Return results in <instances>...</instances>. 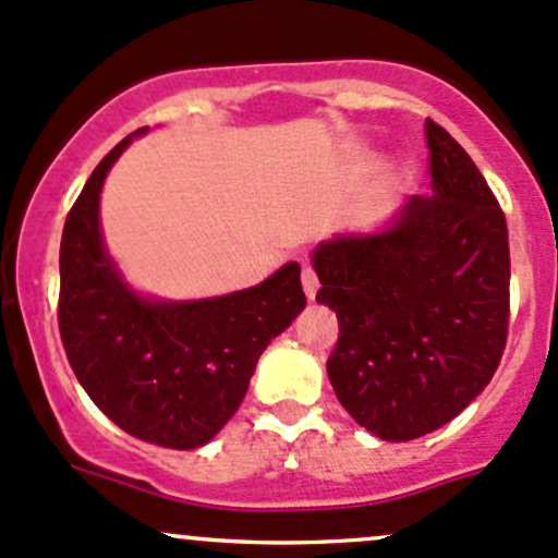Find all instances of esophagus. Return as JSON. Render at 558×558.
Segmentation results:
<instances>
[{
  "label": "esophagus",
  "instance_id": "obj_1",
  "mask_svg": "<svg viewBox=\"0 0 558 558\" xmlns=\"http://www.w3.org/2000/svg\"><path fill=\"white\" fill-rule=\"evenodd\" d=\"M302 289H305L307 300H315V294H318V275L313 267L302 269Z\"/></svg>",
  "mask_w": 558,
  "mask_h": 558
}]
</instances>
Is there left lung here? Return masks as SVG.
<instances>
[{
	"label": "left lung",
	"mask_w": 558,
	"mask_h": 558,
	"mask_svg": "<svg viewBox=\"0 0 558 558\" xmlns=\"http://www.w3.org/2000/svg\"><path fill=\"white\" fill-rule=\"evenodd\" d=\"M432 196H413L378 234H340L313 253L340 337L326 362L356 424L408 442L456 418L494 378L508 342V221L466 150L426 121Z\"/></svg>",
	"instance_id": "1"
}]
</instances>
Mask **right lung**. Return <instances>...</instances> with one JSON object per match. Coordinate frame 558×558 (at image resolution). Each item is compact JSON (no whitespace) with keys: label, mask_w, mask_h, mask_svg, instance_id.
Returning <instances> with one entry per match:
<instances>
[{"label":"right lung","mask_w":558,"mask_h":558,"mask_svg":"<svg viewBox=\"0 0 558 558\" xmlns=\"http://www.w3.org/2000/svg\"><path fill=\"white\" fill-rule=\"evenodd\" d=\"M129 143L132 134L99 161L66 216L61 342L72 373L112 424L137 440L191 451L238 413L258 356L307 300L296 262L253 289L213 300L154 302L134 294L99 229L102 183Z\"/></svg>","instance_id":"1"}]
</instances>
